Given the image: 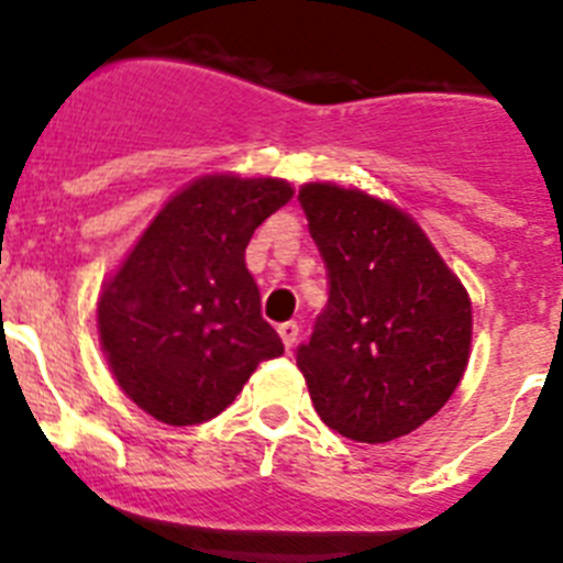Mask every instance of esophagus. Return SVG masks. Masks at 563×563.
Listing matches in <instances>:
<instances>
[{
	"label": "esophagus",
	"instance_id": "obj_1",
	"mask_svg": "<svg viewBox=\"0 0 563 563\" xmlns=\"http://www.w3.org/2000/svg\"><path fill=\"white\" fill-rule=\"evenodd\" d=\"M298 332H301V329H298L296 321H287V323H282V327H278V334H282V340H285L287 352H290L292 345L298 343Z\"/></svg>",
	"mask_w": 563,
	"mask_h": 563
}]
</instances>
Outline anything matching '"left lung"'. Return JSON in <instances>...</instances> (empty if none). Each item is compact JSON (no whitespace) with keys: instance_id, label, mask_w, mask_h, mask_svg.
Here are the masks:
<instances>
[{"instance_id":"left-lung-1","label":"left lung","mask_w":563,"mask_h":563,"mask_svg":"<svg viewBox=\"0 0 563 563\" xmlns=\"http://www.w3.org/2000/svg\"><path fill=\"white\" fill-rule=\"evenodd\" d=\"M298 200L329 271V307L296 354L323 424L360 443L419 430L472 354V298L390 200L329 180Z\"/></svg>"}]
</instances>
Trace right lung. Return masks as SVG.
Here are the masks:
<instances>
[{"label":"right lung","instance_id":"add662e5","mask_svg":"<svg viewBox=\"0 0 563 563\" xmlns=\"http://www.w3.org/2000/svg\"><path fill=\"white\" fill-rule=\"evenodd\" d=\"M282 178L209 173L158 209L97 298V332L128 399L169 427L223 412L262 360L285 354L245 265L254 231L290 203Z\"/></svg>","mask_w":563,"mask_h":563}]
</instances>
